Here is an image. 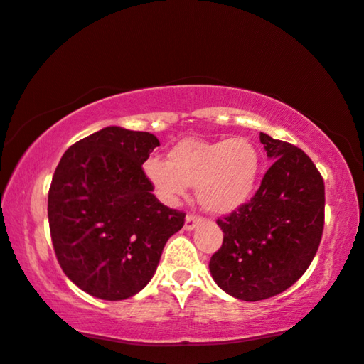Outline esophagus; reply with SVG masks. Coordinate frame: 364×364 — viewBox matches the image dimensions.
<instances>
[{
	"label": "esophagus",
	"mask_w": 364,
	"mask_h": 364,
	"mask_svg": "<svg viewBox=\"0 0 364 364\" xmlns=\"http://www.w3.org/2000/svg\"><path fill=\"white\" fill-rule=\"evenodd\" d=\"M200 223H201V218H198L195 215H188L186 220H185V230L193 231L198 225H200Z\"/></svg>",
	"instance_id": "34e87169"
}]
</instances>
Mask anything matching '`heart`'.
Returning <instances> with one entry per match:
<instances>
[{
  "instance_id": "obj_1",
  "label": "heart",
  "mask_w": 364,
  "mask_h": 364,
  "mask_svg": "<svg viewBox=\"0 0 364 364\" xmlns=\"http://www.w3.org/2000/svg\"><path fill=\"white\" fill-rule=\"evenodd\" d=\"M261 151L248 138H186L174 144L168 161L151 156L143 174L159 200L174 205L196 188V200L213 215H230L251 200L258 186Z\"/></svg>"
}]
</instances>
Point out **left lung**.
<instances>
[{"label":"left lung","instance_id":"left-lung-1","mask_svg":"<svg viewBox=\"0 0 364 364\" xmlns=\"http://www.w3.org/2000/svg\"><path fill=\"white\" fill-rule=\"evenodd\" d=\"M273 161L255 196L218 220L221 248L210 271L223 291L243 301L283 293L316 255L324 226V183L303 149L259 133Z\"/></svg>","mask_w":364,"mask_h":364}]
</instances>
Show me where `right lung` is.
Wrapping results in <instances>:
<instances>
[{
    "label": "right lung",
    "instance_id": "right-lung-1",
    "mask_svg": "<svg viewBox=\"0 0 364 364\" xmlns=\"http://www.w3.org/2000/svg\"><path fill=\"white\" fill-rule=\"evenodd\" d=\"M159 146L146 132L108 126L66 149L48 193L61 269L91 296L119 301L149 283L185 213L161 205L143 174Z\"/></svg>",
    "mask_w": 364,
    "mask_h": 364
}]
</instances>
